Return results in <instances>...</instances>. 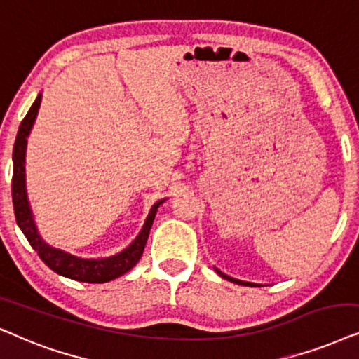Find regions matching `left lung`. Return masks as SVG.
<instances>
[{
	"mask_svg": "<svg viewBox=\"0 0 359 359\" xmlns=\"http://www.w3.org/2000/svg\"><path fill=\"white\" fill-rule=\"evenodd\" d=\"M215 271L218 272L219 276L223 277V279H226V280H229V283H235V284H240V285H259V284H252V283H245V280H240V279H235V277H229V276H226V274H223L222 271H218L217 267H215Z\"/></svg>",
	"mask_w": 359,
	"mask_h": 359,
	"instance_id": "1",
	"label": "left lung"
}]
</instances>
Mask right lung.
<instances>
[{"label":"right lung","instance_id":"obj_1","mask_svg":"<svg viewBox=\"0 0 359 359\" xmlns=\"http://www.w3.org/2000/svg\"><path fill=\"white\" fill-rule=\"evenodd\" d=\"M42 95H37L36 102L32 103L26 116L19 124V131L16 136V142L13 147V207L14 215H16V223L21 228L24 236L27 238L29 245L37 251V255L52 271L57 274L69 277V279L80 280V283H92V284H103L109 283V280L116 279V277L126 274L128 271L133 269L141 259L142 251L149 238V231L154 222L156 212L161 203L165 202L159 200V202L152 205L149 215H147L144 224H142L140 235L135 238L126 250H123L118 255L102 257V259H83V257L74 256L70 252L62 251L59 248H54L42 240L37 226L32 218V212L29 207V200H27L26 192V169H24V162H26V146H27V136L32 130V124L36 121L37 111H39Z\"/></svg>","mask_w":359,"mask_h":359}]
</instances>
